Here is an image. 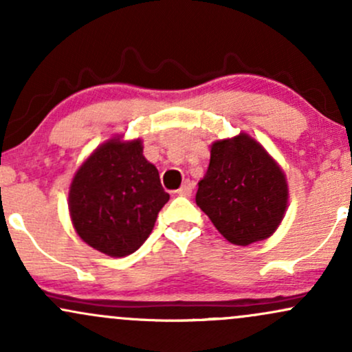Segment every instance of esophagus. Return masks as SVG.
<instances>
[{
  "label": "esophagus",
  "mask_w": 352,
  "mask_h": 352,
  "mask_svg": "<svg viewBox=\"0 0 352 352\" xmlns=\"http://www.w3.org/2000/svg\"><path fill=\"white\" fill-rule=\"evenodd\" d=\"M192 192H193V182L192 180H185L184 185L177 190V193L182 197H190L192 195Z\"/></svg>",
  "instance_id": "obj_1"
}]
</instances>
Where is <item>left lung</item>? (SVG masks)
<instances>
[{
    "instance_id": "8db88e82",
    "label": "left lung",
    "mask_w": 352,
    "mask_h": 352,
    "mask_svg": "<svg viewBox=\"0 0 352 352\" xmlns=\"http://www.w3.org/2000/svg\"><path fill=\"white\" fill-rule=\"evenodd\" d=\"M288 199L285 172L252 135L240 132L210 145L195 201L230 243L248 246L272 236Z\"/></svg>"
}]
</instances>
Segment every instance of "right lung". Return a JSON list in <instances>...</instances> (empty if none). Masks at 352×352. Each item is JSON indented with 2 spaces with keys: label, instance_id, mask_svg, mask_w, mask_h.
I'll return each instance as SVG.
<instances>
[{
  "label": "right lung",
  "instance_id": "add662e5",
  "mask_svg": "<svg viewBox=\"0 0 352 352\" xmlns=\"http://www.w3.org/2000/svg\"><path fill=\"white\" fill-rule=\"evenodd\" d=\"M170 195L144 157L140 139H107L79 165L69 185L72 227L84 243L112 258L134 253L147 240Z\"/></svg>",
  "mask_w": 352,
  "mask_h": 352
}]
</instances>
